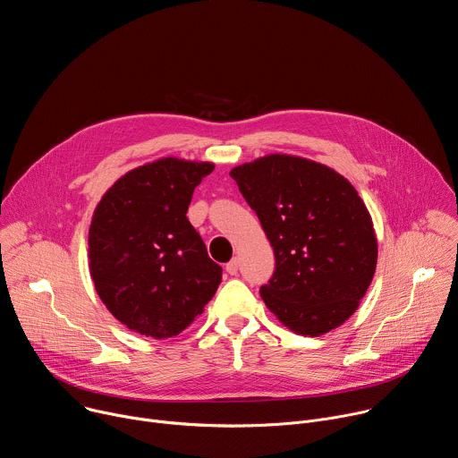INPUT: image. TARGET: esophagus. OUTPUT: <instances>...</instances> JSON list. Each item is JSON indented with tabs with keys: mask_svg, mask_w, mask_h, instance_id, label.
I'll list each match as a JSON object with an SVG mask.
<instances>
[{
	"mask_svg": "<svg viewBox=\"0 0 458 458\" xmlns=\"http://www.w3.org/2000/svg\"><path fill=\"white\" fill-rule=\"evenodd\" d=\"M226 272H228L230 276H237V272H239V260H237V259L230 260V263L226 265Z\"/></svg>",
	"mask_w": 458,
	"mask_h": 458,
	"instance_id": "esophagus-1",
	"label": "esophagus"
}]
</instances>
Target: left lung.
Masks as SVG:
<instances>
[{
    "label": "left lung",
    "instance_id": "1",
    "mask_svg": "<svg viewBox=\"0 0 458 458\" xmlns=\"http://www.w3.org/2000/svg\"><path fill=\"white\" fill-rule=\"evenodd\" d=\"M276 253L260 288L267 308L293 334L318 337L359 308L377 268L371 216L353 184L306 157L270 154L232 168Z\"/></svg>",
    "mask_w": 458,
    "mask_h": 458
}]
</instances>
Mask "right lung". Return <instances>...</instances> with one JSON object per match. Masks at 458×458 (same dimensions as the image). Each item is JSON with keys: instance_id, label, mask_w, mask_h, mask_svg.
<instances>
[{"instance_id": "right-lung-1", "label": "right lung", "mask_w": 458, "mask_h": 458, "mask_svg": "<svg viewBox=\"0 0 458 458\" xmlns=\"http://www.w3.org/2000/svg\"><path fill=\"white\" fill-rule=\"evenodd\" d=\"M214 163L161 157L121 175L98 203L89 268L106 310L128 330L179 335L214 297L223 268L186 212Z\"/></svg>"}]
</instances>
